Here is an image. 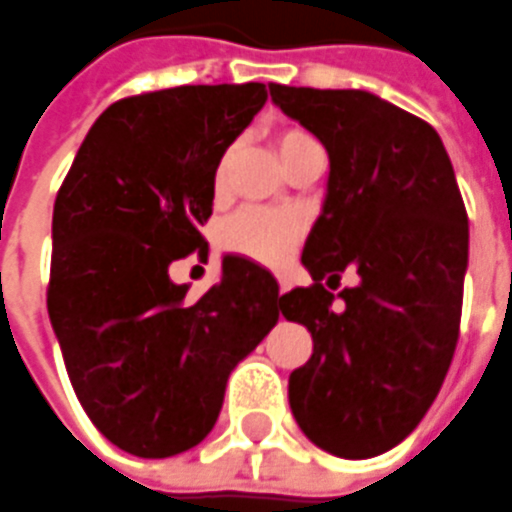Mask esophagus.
Wrapping results in <instances>:
<instances>
[{"label": "esophagus", "mask_w": 512, "mask_h": 512, "mask_svg": "<svg viewBox=\"0 0 512 512\" xmlns=\"http://www.w3.org/2000/svg\"><path fill=\"white\" fill-rule=\"evenodd\" d=\"M277 286H280V294H283V291L289 289V280H286L283 274H277Z\"/></svg>", "instance_id": "1"}]
</instances>
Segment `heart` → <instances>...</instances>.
I'll list each match as a JSON object with an SVG mask.
<instances>
[{
    "instance_id": "1",
    "label": "heart",
    "mask_w": 512,
    "mask_h": 512,
    "mask_svg": "<svg viewBox=\"0 0 512 512\" xmlns=\"http://www.w3.org/2000/svg\"><path fill=\"white\" fill-rule=\"evenodd\" d=\"M303 138H309L300 130H286L277 135V150L280 158L300 144ZM221 181V172H218ZM300 235V218L294 212H280V209H243L238 215H232L229 221L223 223L221 238L226 243V249L240 252L246 257H255L263 263H274L286 255L291 249V243Z\"/></svg>"
}]
</instances>
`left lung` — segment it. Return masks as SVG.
Wrapping results in <instances>:
<instances>
[{"label": "left lung", "mask_w": 512, "mask_h": 512, "mask_svg": "<svg viewBox=\"0 0 512 512\" xmlns=\"http://www.w3.org/2000/svg\"><path fill=\"white\" fill-rule=\"evenodd\" d=\"M272 101L328 152L323 212L303 246L311 286L280 311L311 331L289 405L317 448L371 459L428 414L448 374L467 272V212L428 121L365 90L269 84ZM357 268L343 307L322 286Z\"/></svg>", "instance_id": "8db88e82"}]
</instances>
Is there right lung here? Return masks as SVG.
I'll return each mask as SVG.
<instances>
[{
  "instance_id": "right-lung-1",
  "label": "right lung",
  "mask_w": 512,
  "mask_h": 512,
  "mask_svg": "<svg viewBox=\"0 0 512 512\" xmlns=\"http://www.w3.org/2000/svg\"><path fill=\"white\" fill-rule=\"evenodd\" d=\"M266 84H184L110 104L53 206L47 314L67 377L115 448L167 459L215 428L232 368L280 317L274 274L223 257L198 300L169 263L206 255L223 152L266 104Z\"/></svg>"
}]
</instances>
